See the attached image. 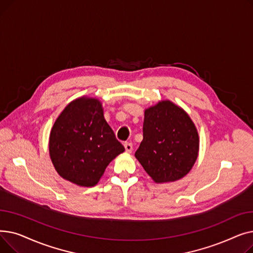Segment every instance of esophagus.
<instances>
[{"mask_svg":"<svg viewBox=\"0 0 253 253\" xmlns=\"http://www.w3.org/2000/svg\"><path fill=\"white\" fill-rule=\"evenodd\" d=\"M124 147H125V150L127 153H131L132 152V149H133V147H132V143L131 142H125L124 143Z\"/></svg>","mask_w":253,"mask_h":253,"instance_id":"esophagus-1","label":"esophagus"}]
</instances>
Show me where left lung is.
Returning <instances> with one entry per match:
<instances>
[{
    "mask_svg": "<svg viewBox=\"0 0 253 253\" xmlns=\"http://www.w3.org/2000/svg\"><path fill=\"white\" fill-rule=\"evenodd\" d=\"M143 139L135 158L155 182L187 175L199 152V135L190 116L170 100L144 111Z\"/></svg>",
    "mask_w": 253,
    "mask_h": 253,
    "instance_id": "8db88e82",
    "label": "left lung"
}]
</instances>
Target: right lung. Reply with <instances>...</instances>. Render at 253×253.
<instances>
[{
	"mask_svg": "<svg viewBox=\"0 0 253 253\" xmlns=\"http://www.w3.org/2000/svg\"><path fill=\"white\" fill-rule=\"evenodd\" d=\"M124 151L96 98L83 96L70 102L50 132L49 153L57 173L81 187L95 185Z\"/></svg>",
	"mask_w": 253,
	"mask_h": 253,
	"instance_id": "add662e5",
	"label": "right lung"
}]
</instances>
